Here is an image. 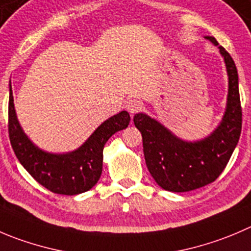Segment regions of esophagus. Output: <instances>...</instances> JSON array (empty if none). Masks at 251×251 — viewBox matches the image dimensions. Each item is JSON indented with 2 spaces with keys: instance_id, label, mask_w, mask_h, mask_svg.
Returning a JSON list of instances; mask_svg holds the SVG:
<instances>
[{
  "instance_id": "obj_1",
  "label": "esophagus",
  "mask_w": 251,
  "mask_h": 251,
  "mask_svg": "<svg viewBox=\"0 0 251 251\" xmlns=\"http://www.w3.org/2000/svg\"><path fill=\"white\" fill-rule=\"evenodd\" d=\"M142 107H143V103L140 100L130 99L126 102V108H127V111L129 112L130 114H134L137 113V112H139L140 109H142Z\"/></svg>"
}]
</instances>
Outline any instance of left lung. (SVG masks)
<instances>
[{
  "mask_svg": "<svg viewBox=\"0 0 251 251\" xmlns=\"http://www.w3.org/2000/svg\"><path fill=\"white\" fill-rule=\"evenodd\" d=\"M218 45L214 37H204ZM219 52L228 74L226 107L218 127L201 140L187 142L145 113L134 116L135 127L143 137L145 163L150 175L161 188L171 192H187L213 182L228 164L242 132V106L238 71L223 47Z\"/></svg>",
  "mask_w": 251,
  "mask_h": 251,
  "instance_id": "obj_1",
  "label": "left lung"
}]
</instances>
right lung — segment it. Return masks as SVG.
Segmentation results:
<instances>
[{"label": "right lung", "instance_id": "right-lung-1", "mask_svg": "<svg viewBox=\"0 0 251 251\" xmlns=\"http://www.w3.org/2000/svg\"><path fill=\"white\" fill-rule=\"evenodd\" d=\"M129 122V113L122 111L104 121L74 151H44L27 137L17 119L9 81L8 133L14 154L35 181L58 195H78L96 185L102 174L104 144L114 133L127 128Z\"/></svg>", "mask_w": 251, "mask_h": 251}]
</instances>
